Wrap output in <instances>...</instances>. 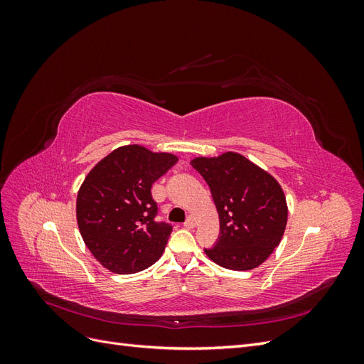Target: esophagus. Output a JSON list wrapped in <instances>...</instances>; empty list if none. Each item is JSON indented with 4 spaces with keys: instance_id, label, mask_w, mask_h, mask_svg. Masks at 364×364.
Wrapping results in <instances>:
<instances>
[{
    "instance_id": "34e87169",
    "label": "esophagus",
    "mask_w": 364,
    "mask_h": 364,
    "mask_svg": "<svg viewBox=\"0 0 364 364\" xmlns=\"http://www.w3.org/2000/svg\"><path fill=\"white\" fill-rule=\"evenodd\" d=\"M196 225H197V222H196L194 217H188V220H186V222L183 223V226H185L186 229H194Z\"/></svg>"
}]
</instances>
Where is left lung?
I'll return each instance as SVG.
<instances>
[{
	"mask_svg": "<svg viewBox=\"0 0 364 364\" xmlns=\"http://www.w3.org/2000/svg\"><path fill=\"white\" fill-rule=\"evenodd\" d=\"M191 165L211 190L220 218L215 246L205 253L229 270L258 267L281 243L287 225V202L281 185L234 151L218 158H196Z\"/></svg>",
	"mask_w": 364,
	"mask_h": 364,
	"instance_id": "1",
	"label": "left lung"
}]
</instances>
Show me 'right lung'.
Instances as JSON below:
<instances>
[{"mask_svg":"<svg viewBox=\"0 0 364 364\" xmlns=\"http://www.w3.org/2000/svg\"><path fill=\"white\" fill-rule=\"evenodd\" d=\"M176 162L171 153L124 146L85 178L77 194V225L87 249L107 270L136 273L161 258L173 226L155 220L151 185Z\"/></svg>","mask_w":364,"mask_h":364,"instance_id":"add662e5","label":"right lung"}]
</instances>
